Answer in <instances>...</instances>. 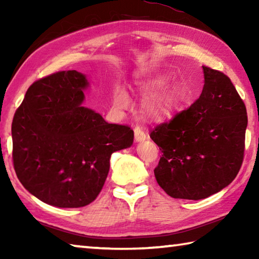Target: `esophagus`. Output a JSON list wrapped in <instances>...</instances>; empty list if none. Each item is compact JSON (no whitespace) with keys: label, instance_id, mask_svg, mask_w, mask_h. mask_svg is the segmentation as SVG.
Returning a JSON list of instances; mask_svg holds the SVG:
<instances>
[{"label":"esophagus","instance_id":"34e87169","mask_svg":"<svg viewBox=\"0 0 259 259\" xmlns=\"http://www.w3.org/2000/svg\"><path fill=\"white\" fill-rule=\"evenodd\" d=\"M147 133H145L142 128H139V126H136L135 128V140L137 143L140 142H144V140H146L147 138Z\"/></svg>","mask_w":259,"mask_h":259}]
</instances>
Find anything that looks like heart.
<instances>
[{"label":"heart","mask_w":259,"mask_h":259,"mask_svg":"<svg viewBox=\"0 0 259 259\" xmlns=\"http://www.w3.org/2000/svg\"><path fill=\"white\" fill-rule=\"evenodd\" d=\"M138 90L145 97L154 94L144 104V113L152 120H164L169 117L175 105V99L169 94H159L163 88L164 81L161 77H152L138 81ZM113 104L119 109H128L131 105V98L124 87H117L113 94Z\"/></svg>","instance_id":"1"}]
</instances>
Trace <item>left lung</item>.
I'll return each mask as SVG.
<instances>
[{
    "label": "left lung",
    "instance_id": "8db88e82",
    "mask_svg": "<svg viewBox=\"0 0 259 259\" xmlns=\"http://www.w3.org/2000/svg\"><path fill=\"white\" fill-rule=\"evenodd\" d=\"M202 69L200 98L150 135L162 152L154 169L156 182L175 199L201 200L222 191L233 182L243 160L244 103L225 74Z\"/></svg>",
    "mask_w": 259,
    "mask_h": 259
}]
</instances>
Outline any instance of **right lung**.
<instances>
[{"instance_id":"obj_1","label":"right lung","mask_w":259,"mask_h":259,"mask_svg":"<svg viewBox=\"0 0 259 259\" xmlns=\"http://www.w3.org/2000/svg\"><path fill=\"white\" fill-rule=\"evenodd\" d=\"M85 74L63 71L28 88L11 126L17 177L35 198L58 208L89 204L102 191L114 152L134 131L83 106Z\"/></svg>"}]
</instances>
